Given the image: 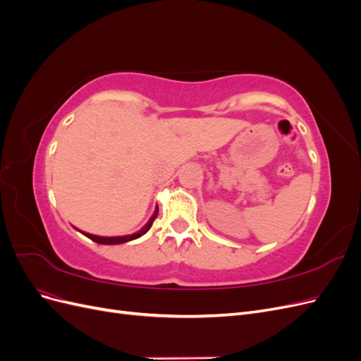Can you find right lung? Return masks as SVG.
<instances>
[{"label":"right lung","mask_w":361,"mask_h":361,"mask_svg":"<svg viewBox=\"0 0 361 361\" xmlns=\"http://www.w3.org/2000/svg\"><path fill=\"white\" fill-rule=\"evenodd\" d=\"M157 215H158V206H157V209H155V212H154V215H152L150 218H149V221L140 228L138 232H135V233H133V235H126V236H114V238H105V236H96V235H90V233H84L87 238H90L92 241H94V243H97V244H105V245H116V244H125V243H129V241H134V239H137V238H140V236H143L149 228L152 227V224H154V221H155V218H157Z\"/></svg>","instance_id":"add662e5"}]
</instances>
